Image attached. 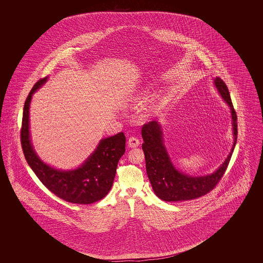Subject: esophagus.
I'll list each match as a JSON object with an SVG mask.
<instances>
[{
    "mask_svg": "<svg viewBox=\"0 0 263 263\" xmlns=\"http://www.w3.org/2000/svg\"><path fill=\"white\" fill-rule=\"evenodd\" d=\"M140 145V141L136 137H130L128 140V147L129 148H136Z\"/></svg>",
    "mask_w": 263,
    "mask_h": 263,
    "instance_id": "34e87169",
    "label": "esophagus"
}]
</instances>
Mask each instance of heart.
<instances>
[{
  "label": "heart",
  "instance_id": "1",
  "mask_svg": "<svg viewBox=\"0 0 263 263\" xmlns=\"http://www.w3.org/2000/svg\"><path fill=\"white\" fill-rule=\"evenodd\" d=\"M148 96H149L148 91H146V90L140 91V92H138L135 97H133V101H135V102H143V101L147 100Z\"/></svg>",
  "mask_w": 263,
  "mask_h": 263
}]
</instances>
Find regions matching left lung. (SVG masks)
I'll return each mask as SVG.
<instances>
[{
  "instance_id": "left-lung-1",
  "label": "left lung",
  "mask_w": 263,
  "mask_h": 263,
  "mask_svg": "<svg viewBox=\"0 0 263 263\" xmlns=\"http://www.w3.org/2000/svg\"><path fill=\"white\" fill-rule=\"evenodd\" d=\"M214 84L223 100L230 106L234 143L224 163L213 174L192 176L179 172L175 168L163 144L161 124L154 120L142 127V137L144 140L142 149L145 154L147 175L155 194L162 200L174 202L191 200L201 197L211 191L225 174L238 138L237 114L224 81L220 78H216L214 79Z\"/></svg>"
}]
</instances>
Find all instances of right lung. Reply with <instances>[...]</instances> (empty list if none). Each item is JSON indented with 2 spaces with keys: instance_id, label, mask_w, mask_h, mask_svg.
<instances>
[{
  "instance_id": "1",
  "label": "right lung",
  "mask_w": 263,
  "mask_h": 263,
  "mask_svg": "<svg viewBox=\"0 0 263 263\" xmlns=\"http://www.w3.org/2000/svg\"><path fill=\"white\" fill-rule=\"evenodd\" d=\"M47 79L48 77L39 80L25 100L21 130L25 160L39 180L59 198L75 204H91L102 199L111 189L117 163L125 152V135L120 132L101 139L97 149L75 170H57L42 162L30 140L29 106L32 95Z\"/></svg>"
}]
</instances>
